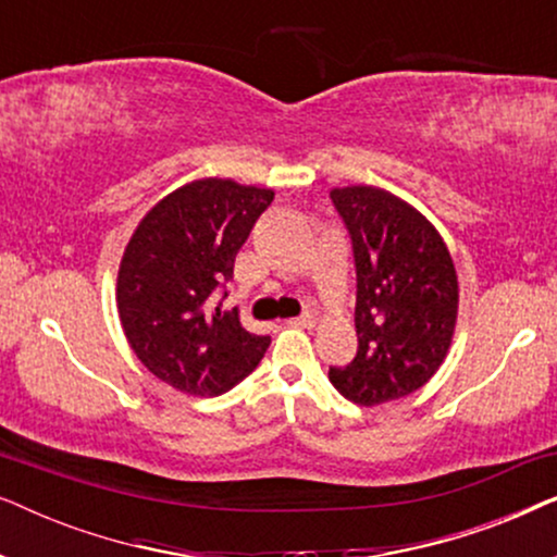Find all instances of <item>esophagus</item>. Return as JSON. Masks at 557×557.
Listing matches in <instances>:
<instances>
[{
	"instance_id": "obj_1",
	"label": "esophagus",
	"mask_w": 557,
	"mask_h": 557,
	"mask_svg": "<svg viewBox=\"0 0 557 557\" xmlns=\"http://www.w3.org/2000/svg\"><path fill=\"white\" fill-rule=\"evenodd\" d=\"M288 324H294V326H314V314H311V311H304L301 317L288 319Z\"/></svg>"
}]
</instances>
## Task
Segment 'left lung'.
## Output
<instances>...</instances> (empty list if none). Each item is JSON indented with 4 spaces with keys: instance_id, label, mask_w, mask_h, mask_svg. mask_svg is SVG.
<instances>
[{
    "instance_id": "8db88e82",
    "label": "left lung",
    "mask_w": 557,
    "mask_h": 557,
    "mask_svg": "<svg viewBox=\"0 0 557 557\" xmlns=\"http://www.w3.org/2000/svg\"><path fill=\"white\" fill-rule=\"evenodd\" d=\"M352 240L357 355L330 380L360 406L406 398L436 375L451 345L459 281L429 220L385 189L330 193Z\"/></svg>"
}]
</instances>
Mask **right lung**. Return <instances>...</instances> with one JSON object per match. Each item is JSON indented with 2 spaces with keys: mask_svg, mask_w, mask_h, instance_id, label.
Masks as SVG:
<instances>
[{
  "mask_svg": "<svg viewBox=\"0 0 557 557\" xmlns=\"http://www.w3.org/2000/svg\"><path fill=\"white\" fill-rule=\"evenodd\" d=\"M271 189L197 180L157 202L136 227L119 269V317L144 368L182 393L223 395L258 368L269 334L223 311L235 256Z\"/></svg>",
  "mask_w": 557,
  "mask_h": 557,
  "instance_id": "add662e5",
  "label": "right lung"
}]
</instances>
